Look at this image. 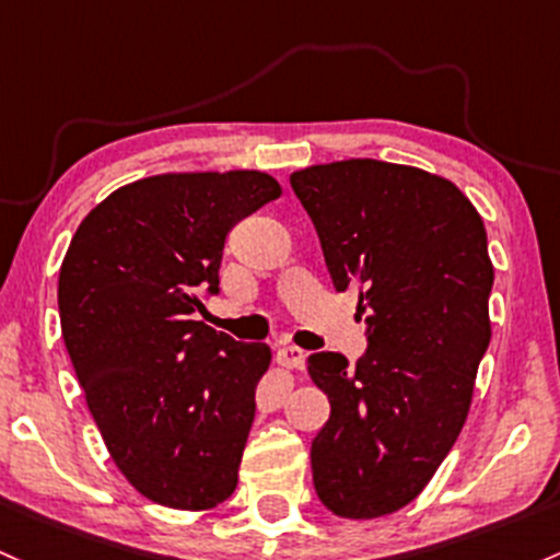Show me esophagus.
Wrapping results in <instances>:
<instances>
[{"mask_svg": "<svg viewBox=\"0 0 560 560\" xmlns=\"http://www.w3.org/2000/svg\"><path fill=\"white\" fill-rule=\"evenodd\" d=\"M276 364L284 366V370H303L305 350H300L298 346H279V350H276Z\"/></svg>", "mask_w": 560, "mask_h": 560, "instance_id": "1", "label": "esophagus"}]
</instances>
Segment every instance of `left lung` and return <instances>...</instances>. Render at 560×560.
<instances>
[{
    "instance_id": "left-lung-1",
    "label": "left lung",
    "mask_w": 560,
    "mask_h": 560,
    "mask_svg": "<svg viewBox=\"0 0 560 560\" xmlns=\"http://www.w3.org/2000/svg\"><path fill=\"white\" fill-rule=\"evenodd\" d=\"M337 292L359 287L364 359L308 355L331 415L311 446L318 500L342 518L409 505L468 420L491 340L481 214L452 180L377 159L292 172Z\"/></svg>"
}]
</instances>
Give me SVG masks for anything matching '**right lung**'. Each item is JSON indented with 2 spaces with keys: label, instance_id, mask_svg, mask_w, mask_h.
<instances>
[{
  "label": "right lung",
  "instance_id": "add662e5",
  "mask_svg": "<svg viewBox=\"0 0 560 560\" xmlns=\"http://www.w3.org/2000/svg\"><path fill=\"white\" fill-rule=\"evenodd\" d=\"M266 172H167L103 199L58 276L66 350L110 459L151 502L210 510L238 483L266 342L194 322L225 236L279 199Z\"/></svg>",
  "mask_w": 560,
  "mask_h": 560
}]
</instances>
